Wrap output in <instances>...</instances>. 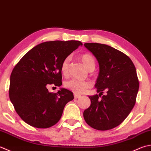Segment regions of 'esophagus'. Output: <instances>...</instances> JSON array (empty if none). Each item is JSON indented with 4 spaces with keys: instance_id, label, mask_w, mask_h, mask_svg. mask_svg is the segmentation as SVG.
Here are the masks:
<instances>
[{
    "instance_id": "obj_1",
    "label": "esophagus",
    "mask_w": 151,
    "mask_h": 151,
    "mask_svg": "<svg viewBox=\"0 0 151 151\" xmlns=\"http://www.w3.org/2000/svg\"><path fill=\"white\" fill-rule=\"evenodd\" d=\"M79 97H81V95H79V94H74V98H79Z\"/></svg>"
}]
</instances>
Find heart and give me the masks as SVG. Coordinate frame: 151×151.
<instances>
[{
  "label": "heart",
  "instance_id": "heart-1",
  "mask_svg": "<svg viewBox=\"0 0 151 151\" xmlns=\"http://www.w3.org/2000/svg\"><path fill=\"white\" fill-rule=\"evenodd\" d=\"M79 58L88 71H91V70L94 69L95 60L94 58L91 54L88 53L81 54L79 56ZM70 62V57L68 56L64 58L63 60L62 64H61L60 70L63 74L64 76H66L68 73ZM64 85H65L66 88H69L70 90H71L72 91L74 92L75 93L78 94L85 93L88 88L91 87V83L90 82L80 81L74 79L70 80V81L65 82Z\"/></svg>",
  "mask_w": 151,
  "mask_h": 151
}]
</instances>
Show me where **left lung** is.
<instances>
[{
    "instance_id": "left-lung-1",
    "label": "left lung",
    "mask_w": 151,
    "mask_h": 151,
    "mask_svg": "<svg viewBox=\"0 0 151 151\" xmlns=\"http://www.w3.org/2000/svg\"><path fill=\"white\" fill-rule=\"evenodd\" d=\"M96 57L99 73L95 84L99 94L88 96L91 106L83 112L85 121L98 130L117 127L130 114L139 90L136 67L127 55L106 44L86 43ZM105 90L107 95L99 99Z\"/></svg>"
}]
</instances>
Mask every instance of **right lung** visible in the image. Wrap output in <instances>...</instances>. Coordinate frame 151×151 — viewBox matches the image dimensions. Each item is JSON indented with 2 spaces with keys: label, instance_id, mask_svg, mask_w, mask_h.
<instances>
[{
  "label": "right lung",
  "instance_id": "1",
  "mask_svg": "<svg viewBox=\"0 0 151 151\" xmlns=\"http://www.w3.org/2000/svg\"><path fill=\"white\" fill-rule=\"evenodd\" d=\"M83 44L79 41H51L36 45L12 70L9 96L22 120L33 127L46 128L59 121L66 104L73 94L60 88L57 93L47 86L62 85L63 60Z\"/></svg>",
  "mask_w": 151,
  "mask_h": 151
}]
</instances>
